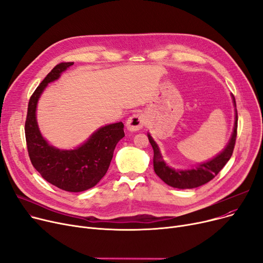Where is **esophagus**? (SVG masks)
<instances>
[{
    "instance_id": "esophagus-1",
    "label": "esophagus",
    "mask_w": 263,
    "mask_h": 263,
    "mask_svg": "<svg viewBox=\"0 0 263 263\" xmlns=\"http://www.w3.org/2000/svg\"><path fill=\"white\" fill-rule=\"evenodd\" d=\"M145 116L141 113H135L131 115L127 120V128L130 131H139L144 127Z\"/></svg>"
}]
</instances>
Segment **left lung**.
Masks as SVG:
<instances>
[{"mask_svg":"<svg viewBox=\"0 0 263 263\" xmlns=\"http://www.w3.org/2000/svg\"><path fill=\"white\" fill-rule=\"evenodd\" d=\"M232 98H233L234 105H236V99H234L233 96ZM237 130H238V113L236 109V122H234L233 133L231 135V139L227 147L224 149L223 153H220L218 156H216L214 159L208 162L199 164L195 170H190V171H175L168 167L166 163H165L162 159L158 145L153 140V137L148 134L149 143L154 148V168L156 174L165 183L177 189H194L202 184H205L206 182L211 181L212 179L220 171H222V168L225 166L226 163L231 158L234 145H236L237 134H238Z\"/></svg>","mask_w":263,"mask_h":263,"instance_id":"left-lung-1","label":"left lung"}]
</instances>
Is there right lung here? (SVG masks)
I'll use <instances>...</instances> for the list:
<instances>
[{
  "label": "right lung",
  "instance_id": "1",
  "mask_svg": "<svg viewBox=\"0 0 263 263\" xmlns=\"http://www.w3.org/2000/svg\"><path fill=\"white\" fill-rule=\"evenodd\" d=\"M73 65L63 62L55 66L31 96L25 120V140L29 157L45 180L67 192H82L95 186L106 174L117 143L124 136L123 123L117 122L96 131L78 149L60 150L41 136L36 122V104L48 83Z\"/></svg>",
  "mask_w": 263,
  "mask_h": 263
}]
</instances>
